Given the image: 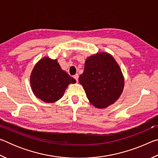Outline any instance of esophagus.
<instances>
[{"mask_svg": "<svg viewBox=\"0 0 158 158\" xmlns=\"http://www.w3.org/2000/svg\"><path fill=\"white\" fill-rule=\"evenodd\" d=\"M73 77H74V79H75L77 81H78V79H79V75H78V74H76L75 75H74V76H73Z\"/></svg>", "mask_w": 158, "mask_h": 158, "instance_id": "34e87169", "label": "esophagus"}]
</instances>
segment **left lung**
Here are the masks:
<instances>
[{"instance_id":"1","label":"left lung","mask_w":158,"mask_h":158,"mask_svg":"<svg viewBox=\"0 0 158 158\" xmlns=\"http://www.w3.org/2000/svg\"><path fill=\"white\" fill-rule=\"evenodd\" d=\"M79 81L90 103L97 108H106L121 96L124 88L121 69L111 55L96 53L85 60Z\"/></svg>"}]
</instances>
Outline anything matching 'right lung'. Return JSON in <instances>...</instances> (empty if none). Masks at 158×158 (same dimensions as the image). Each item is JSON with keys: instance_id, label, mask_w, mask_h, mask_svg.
I'll return each mask as SVG.
<instances>
[{"instance_id": "right-lung-1", "label": "right lung", "mask_w": 158, "mask_h": 158, "mask_svg": "<svg viewBox=\"0 0 158 158\" xmlns=\"http://www.w3.org/2000/svg\"><path fill=\"white\" fill-rule=\"evenodd\" d=\"M31 85L36 97L45 102H54L63 97L69 84L76 80L60 68L57 60L44 57L32 71Z\"/></svg>"}]
</instances>
